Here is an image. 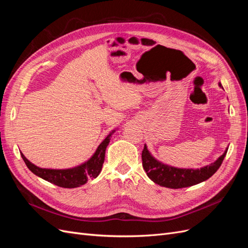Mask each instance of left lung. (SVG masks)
<instances>
[{
	"label": "left lung",
	"instance_id": "left-lung-1",
	"mask_svg": "<svg viewBox=\"0 0 248 248\" xmlns=\"http://www.w3.org/2000/svg\"><path fill=\"white\" fill-rule=\"evenodd\" d=\"M219 86L221 87L220 82ZM227 152L228 148L224 153L218 157V159L204 168L197 170L178 169L168 166V164H163L162 162L155 159L151 153L148 151L147 146L145 145L144 150L141 152L142 168L147 172V176L154 183L163 187H168V188H183V187H189L204 182L207 179L213 176L221 166Z\"/></svg>",
	"mask_w": 248,
	"mask_h": 248
}]
</instances>
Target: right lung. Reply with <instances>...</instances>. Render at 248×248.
<instances>
[{
  "label": "right lung",
  "mask_w": 248,
  "mask_h": 248,
  "mask_svg": "<svg viewBox=\"0 0 248 248\" xmlns=\"http://www.w3.org/2000/svg\"><path fill=\"white\" fill-rule=\"evenodd\" d=\"M114 132L115 130H112V132L109 133L108 136L102 140V142L98 146V148H97L96 152L91 158L85 163H82L80 166L73 169H41L39 167H36L32 162H30L22 153H20V155L22 157V159H24L26 166L36 176H38L46 180V181H48L57 186L64 187V188H76V187H79L80 185H84L85 183H87L88 179H94L100 174L102 164L104 162V156H106V149L108 145L111 134Z\"/></svg>",
  "instance_id": "add662e5"
}]
</instances>
